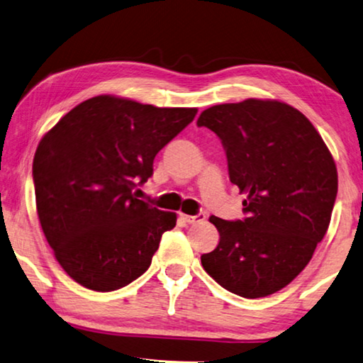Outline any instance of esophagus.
Instances as JSON below:
<instances>
[{
    "label": "esophagus",
    "mask_w": 363,
    "mask_h": 363,
    "mask_svg": "<svg viewBox=\"0 0 363 363\" xmlns=\"http://www.w3.org/2000/svg\"><path fill=\"white\" fill-rule=\"evenodd\" d=\"M180 219L185 220L186 224H199V222H204L206 220V214L199 213L196 216H188V214L180 213Z\"/></svg>",
    "instance_id": "esophagus-1"
}]
</instances>
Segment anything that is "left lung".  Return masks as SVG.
<instances>
[{"label": "left lung", "instance_id": "8db88e82", "mask_svg": "<svg viewBox=\"0 0 363 363\" xmlns=\"http://www.w3.org/2000/svg\"><path fill=\"white\" fill-rule=\"evenodd\" d=\"M198 126L220 138L230 182L247 194L243 220L209 217L220 238L201 264L240 297L276 294L303 271L330 227L337 194L333 154L302 111L272 99L214 105Z\"/></svg>", "mask_w": 363, "mask_h": 363}]
</instances>
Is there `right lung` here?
Returning <instances> with one entry per match:
<instances>
[{"label": "right lung", "mask_w": 363, "mask_h": 363, "mask_svg": "<svg viewBox=\"0 0 363 363\" xmlns=\"http://www.w3.org/2000/svg\"><path fill=\"white\" fill-rule=\"evenodd\" d=\"M198 108H160L118 96L87 99L38 143L32 175L43 235L72 281L111 292L147 271L177 214L133 194L154 157Z\"/></svg>", "instance_id": "add662e5"}]
</instances>
